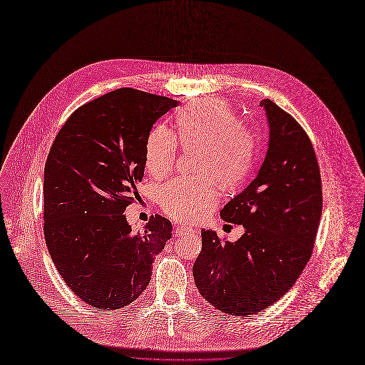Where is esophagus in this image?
<instances>
[{
  "label": "esophagus",
  "mask_w": 365,
  "mask_h": 365,
  "mask_svg": "<svg viewBox=\"0 0 365 365\" xmlns=\"http://www.w3.org/2000/svg\"><path fill=\"white\" fill-rule=\"evenodd\" d=\"M191 231H194L191 227H187V225H178V227H177V230H175V234H177V237H180V235H182V234H185V232H191Z\"/></svg>",
  "instance_id": "esophagus-1"
}]
</instances>
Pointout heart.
I'll use <instances>...</instances> for the list:
<instances>
[{"label":"heart","mask_w":365,"mask_h":365,"mask_svg":"<svg viewBox=\"0 0 365 365\" xmlns=\"http://www.w3.org/2000/svg\"><path fill=\"white\" fill-rule=\"evenodd\" d=\"M178 137L185 150L195 153V177H178L158 190L163 210L180 221H192L217 202L214 180L225 188L240 184L254 158L251 131L237 124L231 107L220 98L188 104L177 117ZM175 135L165 127L154 128L145 145V163L154 177L167 175L177 160Z\"/></svg>","instance_id":"obj_1"}]
</instances>
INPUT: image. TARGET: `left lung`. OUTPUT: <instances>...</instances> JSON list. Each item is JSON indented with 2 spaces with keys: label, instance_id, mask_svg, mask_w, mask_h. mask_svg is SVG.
Returning a JSON list of instances; mask_svg holds the SVG:
<instances>
[{
  "label": "left lung",
  "instance_id": "8db88e82",
  "mask_svg": "<svg viewBox=\"0 0 365 365\" xmlns=\"http://www.w3.org/2000/svg\"><path fill=\"white\" fill-rule=\"evenodd\" d=\"M268 148L250 185L225 204L224 221L242 225L235 242L202 230L192 275L200 294L231 315L257 314L279 299L307 265L322 212L321 175L301 125L275 103H259Z\"/></svg>",
  "mask_w": 365,
  "mask_h": 365
}]
</instances>
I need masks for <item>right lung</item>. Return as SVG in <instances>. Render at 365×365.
Wrapping results in <instances>:
<instances>
[{
  "instance_id": "1",
  "label": "right lung",
  "mask_w": 365,
  "mask_h": 365,
  "mask_svg": "<svg viewBox=\"0 0 365 365\" xmlns=\"http://www.w3.org/2000/svg\"><path fill=\"white\" fill-rule=\"evenodd\" d=\"M178 103L120 88L80 107L54 140L44 170L46 242L66 284L91 307L137 299L171 238L167 218L135 232L124 211L144 177L153 125Z\"/></svg>"
}]
</instances>
